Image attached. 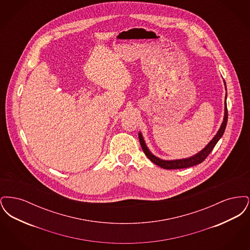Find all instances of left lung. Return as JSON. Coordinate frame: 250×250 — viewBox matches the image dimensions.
Segmentation results:
<instances>
[{
    "mask_svg": "<svg viewBox=\"0 0 250 250\" xmlns=\"http://www.w3.org/2000/svg\"><path fill=\"white\" fill-rule=\"evenodd\" d=\"M227 122H228V108H227V103L225 101V115H224V121L219 128L218 132L216 133V135L214 136V139L208 143V145L202 150L199 154L191 156L189 158H186V159H179V160H170V161H166V160H162L159 159L158 157H155V155H152L151 152L148 150L147 146L145 145V143L143 141V135L141 133H139V139H140V143L142 145L143 152L146 155V156L153 162L155 165L161 167L163 168L166 169H176V168H185V167H189L195 166L198 164H201L202 161L205 160V158L210 155V153L212 152V150L214 149L215 144L219 141V139L222 137L225 128H226Z\"/></svg>",
    "mask_w": 250,
    "mask_h": 250,
    "instance_id": "left-lung-1",
    "label": "left lung"
}]
</instances>
